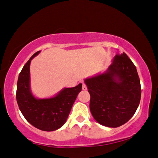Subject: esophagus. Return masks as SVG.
Masks as SVG:
<instances>
[{"label":"esophagus","mask_w":158,"mask_h":158,"mask_svg":"<svg viewBox=\"0 0 158 158\" xmlns=\"http://www.w3.org/2000/svg\"><path fill=\"white\" fill-rule=\"evenodd\" d=\"M82 89L83 90V91H85V90H87V86L85 84H83V85H82Z\"/></svg>","instance_id":"esophagus-1"}]
</instances>
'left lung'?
<instances>
[{
	"label": "left lung",
	"mask_w": 158,
	"mask_h": 158,
	"mask_svg": "<svg viewBox=\"0 0 158 158\" xmlns=\"http://www.w3.org/2000/svg\"><path fill=\"white\" fill-rule=\"evenodd\" d=\"M91 95L90 110L97 122L117 128L132 118L140 103V80L136 67L125 54H117L102 73L84 80Z\"/></svg>",
	"instance_id": "obj_1"
}]
</instances>
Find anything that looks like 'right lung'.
<instances>
[{
  "mask_svg": "<svg viewBox=\"0 0 158 158\" xmlns=\"http://www.w3.org/2000/svg\"><path fill=\"white\" fill-rule=\"evenodd\" d=\"M40 52L39 51L30 57L19 73L16 102L22 114L30 124L40 130L53 131L66 123L77 94L81 91L82 84L73 88H64L52 97L36 98L30 87V66L32 59Z\"/></svg>",
  "mask_w": 158,
  "mask_h": 158,
  "instance_id": "right-lung-1",
  "label": "right lung"
}]
</instances>
